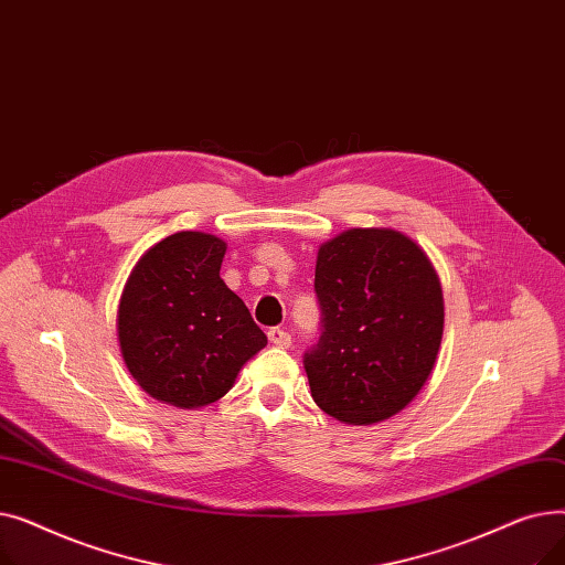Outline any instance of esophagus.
<instances>
[{
    "mask_svg": "<svg viewBox=\"0 0 565 565\" xmlns=\"http://www.w3.org/2000/svg\"><path fill=\"white\" fill-rule=\"evenodd\" d=\"M267 339H270V343L277 345V348H288L290 345V334L286 330H281V328L267 330Z\"/></svg>",
    "mask_w": 565,
    "mask_h": 565,
    "instance_id": "esophagus-1",
    "label": "esophagus"
}]
</instances>
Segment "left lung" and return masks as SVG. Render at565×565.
<instances>
[{"label": "left lung", "mask_w": 565, "mask_h": 565, "mask_svg": "<svg viewBox=\"0 0 565 565\" xmlns=\"http://www.w3.org/2000/svg\"><path fill=\"white\" fill-rule=\"evenodd\" d=\"M320 339L305 352L316 405L369 426L426 384L441 341V286L428 256L392 228H352L318 249Z\"/></svg>", "instance_id": "obj_1"}]
</instances>
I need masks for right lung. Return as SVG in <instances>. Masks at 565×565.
Masks as SVG:
<instances>
[{"label": "right lung", "instance_id": "add662e5", "mask_svg": "<svg viewBox=\"0 0 565 565\" xmlns=\"http://www.w3.org/2000/svg\"><path fill=\"white\" fill-rule=\"evenodd\" d=\"M226 243L181 231L148 249L118 305V343L143 392L175 407L222 398L267 337L222 281Z\"/></svg>", "mask_w": 565, "mask_h": 565}]
</instances>
